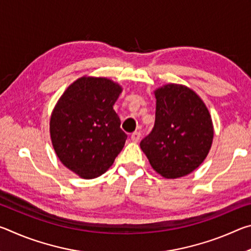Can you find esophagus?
I'll use <instances>...</instances> for the list:
<instances>
[{"instance_id":"34e87169","label":"esophagus","mask_w":251,"mask_h":251,"mask_svg":"<svg viewBox=\"0 0 251 251\" xmlns=\"http://www.w3.org/2000/svg\"><path fill=\"white\" fill-rule=\"evenodd\" d=\"M130 139L134 143H137L139 139H141V133H139V131H135V133L130 135Z\"/></svg>"}]
</instances>
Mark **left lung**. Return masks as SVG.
Listing matches in <instances>:
<instances>
[{
	"label": "left lung",
	"instance_id": "1",
	"mask_svg": "<svg viewBox=\"0 0 251 251\" xmlns=\"http://www.w3.org/2000/svg\"><path fill=\"white\" fill-rule=\"evenodd\" d=\"M155 125L141 148L156 173L167 179L197 169L209 152L214 125L203 100L192 88L166 84L156 88Z\"/></svg>",
	"mask_w": 251,
	"mask_h": 251
}]
</instances>
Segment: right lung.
<instances>
[{"label":"right lung","mask_w":251,"mask_h":251,"mask_svg":"<svg viewBox=\"0 0 251 251\" xmlns=\"http://www.w3.org/2000/svg\"><path fill=\"white\" fill-rule=\"evenodd\" d=\"M122 92L112 79L85 75L66 88L50 114L55 154L83 179L107 172L125 145L127 135L113 108Z\"/></svg>","instance_id":"1"}]
</instances>
